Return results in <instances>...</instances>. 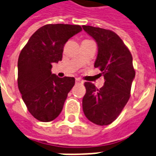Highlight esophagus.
<instances>
[{
	"mask_svg": "<svg viewBox=\"0 0 156 156\" xmlns=\"http://www.w3.org/2000/svg\"><path fill=\"white\" fill-rule=\"evenodd\" d=\"M75 83L76 84H82V83H83V81L81 80L80 78H76Z\"/></svg>",
	"mask_w": 156,
	"mask_h": 156,
	"instance_id": "obj_1",
	"label": "esophagus"
}]
</instances>
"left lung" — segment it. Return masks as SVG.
Returning a JSON list of instances; mask_svg holds the SVG:
<instances>
[{"mask_svg":"<svg viewBox=\"0 0 156 156\" xmlns=\"http://www.w3.org/2000/svg\"><path fill=\"white\" fill-rule=\"evenodd\" d=\"M82 28L98 44L94 67L99 68L105 79L100 89L91 82H85L87 91L82 98V109L90 122L100 126L109 125L120 115L131 96L135 76L132 55L113 31L90 25Z\"/></svg>","mask_w":156,"mask_h":156,"instance_id":"1","label":"left lung"}]
</instances>
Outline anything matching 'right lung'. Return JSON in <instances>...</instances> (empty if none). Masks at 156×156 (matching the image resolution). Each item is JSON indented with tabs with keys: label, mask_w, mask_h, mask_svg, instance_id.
I'll return each mask as SVG.
<instances>
[{
	"label": "right lung",
	"mask_w": 156,
	"mask_h": 156,
	"mask_svg": "<svg viewBox=\"0 0 156 156\" xmlns=\"http://www.w3.org/2000/svg\"><path fill=\"white\" fill-rule=\"evenodd\" d=\"M80 31L78 25H45L30 37L20 53L18 89L28 111L41 122L53 121L60 115L74 86V78L52 74V63L62 61L66 41Z\"/></svg>",
	"instance_id": "1"
}]
</instances>
